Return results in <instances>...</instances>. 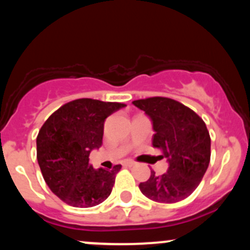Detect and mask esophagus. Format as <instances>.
<instances>
[{
  "mask_svg": "<svg viewBox=\"0 0 250 250\" xmlns=\"http://www.w3.org/2000/svg\"><path fill=\"white\" fill-rule=\"evenodd\" d=\"M136 165L134 161H131V160H127V161L123 162V166H125V167H133V166Z\"/></svg>",
  "mask_w": 250,
  "mask_h": 250,
  "instance_id": "34e87169",
  "label": "esophagus"
}]
</instances>
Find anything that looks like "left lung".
<instances>
[{
    "mask_svg": "<svg viewBox=\"0 0 250 250\" xmlns=\"http://www.w3.org/2000/svg\"><path fill=\"white\" fill-rule=\"evenodd\" d=\"M133 104L153 123V147L161 149L168 170L140 183L148 199L174 203L197 188L210 161V136L206 123L190 108L167 97L137 100Z\"/></svg>",
    "mask_w": 250,
    "mask_h": 250,
    "instance_id": "left-lung-1",
    "label": "left lung"
}]
</instances>
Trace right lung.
Segmentation results:
<instances>
[{"label":"right lung","instance_id":"add662e5","mask_svg":"<svg viewBox=\"0 0 250 250\" xmlns=\"http://www.w3.org/2000/svg\"><path fill=\"white\" fill-rule=\"evenodd\" d=\"M117 102L79 99L48 117L36 139L37 162L50 190L67 205L89 208L110 195L121 169H94L89 155L102 146L104 121L125 108Z\"/></svg>","mask_w":250,"mask_h":250}]
</instances>
